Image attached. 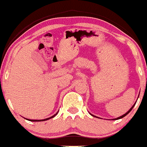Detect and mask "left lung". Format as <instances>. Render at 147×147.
I'll return each mask as SVG.
<instances>
[{
    "instance_id": "1",
    "label": "left lung",
    "mask_w": 147,
    "mask_h": 147,
    "mask_svg": "<svg viewBox=\"0 0 147 147\" xmlns=\"http://www.w3.org/2000/svg\"><path fill=\"white\" fill-rule=\"evenodd\" d=\"M135 105H136V104H135ZM135 105H133V106H132V107H131V108H130V109H129V111H128V112H127V113H125V114H124V115H121V116H120V117L117 118V119H115V120H116V119H122V118H124V116H126V115H127V114L129 113V112H130L131 110H132V108H133V107H134V106H135Z\"/></svg>"
}]
</instances>
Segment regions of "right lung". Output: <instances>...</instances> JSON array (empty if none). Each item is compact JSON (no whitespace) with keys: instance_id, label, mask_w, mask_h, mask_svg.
Here are the masks:
<instances>
[{"instance_id":"obj_1","label":"right lung","mask_w":147,"mask_h":147,"mask_svg":"<svg viewBox=\"0 0 147 147\" xmlns=\"http://www.w3.org/2000/svg\"><path fill=\"white\" fill-rule=\"evenodd\" d=\"M57 113H56L55 115H53V116H51V117H50V118H48V119H42V120H29V119H28V121H46V120H49V119H51V118H54V116H55V115H57Z\"/></svg>"}]
</instances>
